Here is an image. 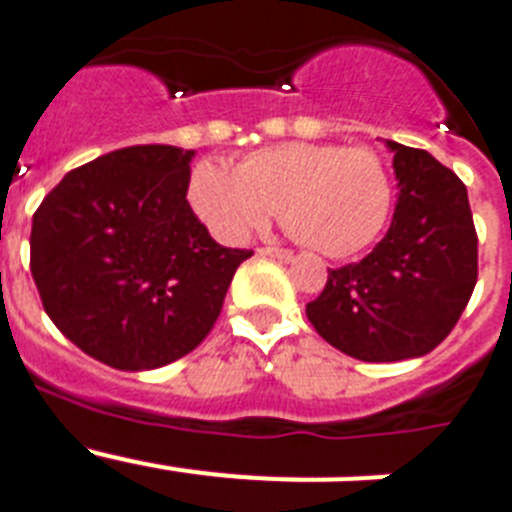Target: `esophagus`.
<instances>
[{
  "label": "esophagus",
  "instance_id": "esophagus-1",
  "mask_svg": "<svg viewBox=\"0 0 512 512\" xmlns=\"http://www.w3.org/2000/svg\"><path fill=\"white\" fill-rule=\"evenodd\" d=\"M259 256H269V259L289 261V259H292V251H287V248H277V246H261Z\"/></svg>",
  "mask_w": 512,
  "mask_h": 512
}]
</instances>
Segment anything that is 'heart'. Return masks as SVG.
<instances>
[{
	"label": "heart",
	"instance_id": "obj_1",
	"mask_svg": "<svg viewBox=\"0 0 512 512\" xmlns=\"http://www.w3.org/2000/svg\"><path fill=\"white\" fill-rule=\"evenodd\" d=\"M187 197L220 241H246L279 210L297 241L343 259L372 246L387 228L395 184L374 148L292 140L251 151L235 171L200 161Z\"/></svg>",
	"mask_w": 512,
	"mask_h": 512
}]
</instances>
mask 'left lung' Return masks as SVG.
<instances>
[{"label":"left lung","instance_id":"8db88e82","mask_svg":"<svg viewBox=\"0 0 512 512\" xmlns=\"http://www.w3.org/2000/svg\"><path fill=\"white\" fill-rule=\"evenodd\" d=\"M395 217L369 256L328 269L307 302L320 336L359 361L425 356L449 336L477 284V230L467 187L428 151L400 146Z\"/></svg>","mask_w":512,"mask_h":512}]
</instances>
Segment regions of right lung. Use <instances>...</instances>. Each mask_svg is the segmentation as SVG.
<instances>
[{
  "instance_id": "right-lung-1",
  "label": "right lung",
  "mask_w": 512,
  "mask_h": 512,
  "mask_svg": "<svg viewBox=\"0 0 512 512\" xmlns=\"http://www.w3.org/2000/svg\"><path fill=\"white\" fill-rule=\"evenodd\" d=\"M194 151L130 146L69 171L33 215L30 271L45 312L92 359L143 372L200 346L235 269L187 202Z\"/></svg>"
}]
</instances>
